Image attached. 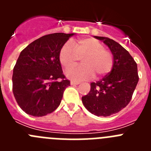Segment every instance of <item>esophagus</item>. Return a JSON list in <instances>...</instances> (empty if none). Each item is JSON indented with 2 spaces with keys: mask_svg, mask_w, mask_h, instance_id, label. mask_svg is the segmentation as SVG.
<instances>
[{
  "mask_svg": "<svg viewBox=\"0 0 151 151\" xmlns=\"http://www.w3.org/2000/svg\"><path fill=\"white\" fill-rule=\"evenodd\" d=\"M70 84H71L72 85H78V84H79V82H75V81H71Z\"/></svg>",
  "mask_w": 151,
  "mask_h": 151,
  "instance_id": "1",
  "label": "esophagus"
}]
</instances>
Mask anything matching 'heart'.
I'll list each match as a JSON object with an SVG mask.
<instances>
[{
	"label": "heart",
	"instance_id": "obj_1",
	"mask_svg": "<svg viewBox=\"0 0 151 151\" xmlns=\"http://www.w3.org/2000/svg\"><path fill=\"white\" fill-rule=\"evenodd\" d=\"M82 58V66L66 73L69 78L77 81L104 77L110 73L114 63L113 54L104 45L93 38H84L73 41V47L66 43L59 54L60 64L66 70L75 67Z\"/></svg>",
	"mask_w": 151,
	"mask_h": 151
}]
</instances>
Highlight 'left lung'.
<instances>
[{
	"instance_id": "obj_1",
	"label": "left lung",
	"mask_w": 151,
	"mask_h": 151,
	"mask_svg": "<svg viewBox=\"0 0 151 151\" xmlns=\"http://www.w3.org/2000/svg\"><path fill=\"white\" fill-rule=\"evenodd\" d=\"M106 44L113 53L114 63L110 73L97 82L91 83V90L82 97L85 108L97 116H109L127 106L138 82L137 63L116 41L94 36Z\"/></svg>"
}]
</instances>
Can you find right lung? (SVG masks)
Listing matches in <instances>:
<instances>
[{
	"label": "right lung",
	"mask_w": 151,
	"mask_h": 151,
	"mask_svg": "<svg viewBox=\"0 0 151 151\" xmlns=\"http://www.w3.org/2000/svg\"><path fill=\"white\" fill-rule=\"evenodd\" d=\"M73 35H46L21 51L13 68V92L19 106L29 115L43 116L59 106L70 85L63 73L59 54Z\"/></svg>",
	"instance_id": "right-lung-1"
}]
</instances>
